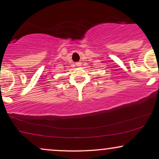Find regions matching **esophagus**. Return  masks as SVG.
<instances>
[{"instance_id": "esophagus-1", "label": "esophagus", "mask_w": 159, "mask_h": 159, "mask_svg": "<svg viewBox=\"0 0 159 159\" xmlns=\"http://www.w3.org/2000/svg\"><path fill=\"white\" fill-rule=\"evenodd\" d=\"M76 66H81V63H76Z\"/></svg>"}]
</instances>
